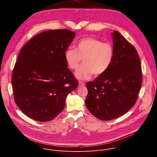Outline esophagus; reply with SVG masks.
I'll use <instances>...</instances> for the list:
<instances>
[{
	"label": "esophagus",
	"mask_w": 157,
	"mask_h": 157,
	"mask_svg": "<svg viewBox=\"0 0 157 157\" xmlns=\"http://www.w3.org/2000/svg\"><path fill=\"white\" fill-rule=\"evenodd\" d=\"M85 86V84L83 82H82V81L79 82V84H78L79 87H82V86Z\"/></svg>",
	"instance_id": "1"
}]
</instances>
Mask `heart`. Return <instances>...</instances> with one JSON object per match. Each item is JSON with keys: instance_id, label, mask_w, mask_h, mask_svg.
<instances>
[{"instance_id": "b5f03b06", "label": "heart", "mask_w": 157, "mask_h": 157, "mask_svg": "<svg viewBox=\"0 0 157 157\" xmlns=\"http://www.w3.org/2000/svg\"><path fill=\"white\" fill-rule=\"evenodd\" d=\"M114 48L109 43L87 37L80 40L76 50L69 48L64 52L67 64L72 70H76L81 59L83 65L75 73L79 79H88L93 75L101 76L105 73L113 61Z\"/></svg>"}]
</instances>
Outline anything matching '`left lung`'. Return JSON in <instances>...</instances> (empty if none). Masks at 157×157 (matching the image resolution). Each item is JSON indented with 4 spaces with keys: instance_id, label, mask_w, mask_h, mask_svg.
Segmentation results:
<instances>
[{
    "instance_id": "obj_1",
    "label": "left lung",
    "mask_w": 157,
    "mask_h": 157,
    "mask_svg": "<svg viewBox=\"0 0 157 157\" xmlns=\"http://www.w3.org/2000/svg\"><path fill=\"white\" fill-rule=\"evenodd\" d=\"M112 36L114 55L109 68L86 84V106L102 121L125 114L135 105L142 86L141 63L136 49L119 32L114 30Z\"/></svg>"
}]
</instances>
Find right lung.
<instances>
[{
  "mask_svg": "<svg viewBox=\"0 0 157 157\" xmlns=\"http://www.w3.org/2000/svg\"><path fill=\"white\" fill-rule=\"evenodd\" d=\"M76 36L67 29L43 32L20 52L12 84L16 104L30 118L39 122L55 119L78 82L68 68L64 52Z\"/></svg>",
  "mask_w": 157,
  "mask_h": 157,
  "instance_id": "right-lung-1",
  "label": "right lung"
}]
</instances>
